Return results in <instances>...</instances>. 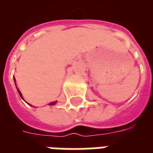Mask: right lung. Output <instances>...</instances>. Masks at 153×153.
<instances>
[{
	"mask_svg": "<svg viewBox=\"0 0 153 153\" xmlns=\"http://www.w3.org/2000/svg\"><path fill=\"white\" fill-rule=\"evenodd\" d=\"M16 88H17V87H16ZM17 90H18V92H19V96L21 97L22 99H24V98H23V96H22L21 93H20V91H19V90L18 88H17ZM56 103V102H52L49 103V105H50V106H53V105H55Z\"/></svg>",
	"mask_w": 153,
	"mask_h": 153,
	"instance_id": "add662e5",
	"label": "right lung"
}]
</instances>
